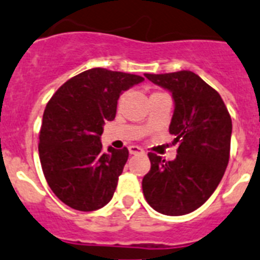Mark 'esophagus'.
Segmentation results:
<instances>
[{"label":"esophagus","mask_w":260,"mask_h":260,"mask_svg":"<svg viewBox=\"0 0 260 260\" xmlns=\"http://www.w3.org/2000/svg\"><path fill=\"white\" fill-rule=\"evenodd\" d=\"M129 153L131 154H140V153H144V150L140 146H136V145H131L129 148Z\"/></svg>","instance_id":"34e87169"}]
</instances>
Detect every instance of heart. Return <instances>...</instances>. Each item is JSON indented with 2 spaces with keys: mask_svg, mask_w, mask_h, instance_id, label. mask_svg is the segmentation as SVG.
Wrapping results in <instances>:
<instances>
[{
  "mask_svg": "<svg viewBox=\"0 0 260 260\" xmlns=\"http://www.w3.org/2000/svg\"><path fill=\"white\" fill-rule=\"evenodd\" d=\"M154 94H155V92H154Z\"/></svg>",
  "mask_w": 260,
  "mask_h": 260,
  "instance_id": "heart-1",
  "label": "heart"
}]
</instances>
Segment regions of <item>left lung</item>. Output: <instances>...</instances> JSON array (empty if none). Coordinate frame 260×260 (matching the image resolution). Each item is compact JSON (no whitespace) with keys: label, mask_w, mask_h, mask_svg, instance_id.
I'll return each mask as SVG.
<instances>
[{"label":"left lung","mask_w":260,"mask_h":260,"mask_svg":"<svg viewBox=\"0 0 260 260\" xmlns=\"http://www.w3.org/2000/svg\"><path fill=\"white\" fill-rule=\"evenodd\" d=\"M175 102L169 132L179 143L174 161L149 153L143 192L154 211L182 216L202 207L217 188L230 157L232 117L213 87L189 71L145 74Z\"/></svg>","instance_id":"left-lung-1"}]
</instances>
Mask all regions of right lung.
<instances>
[{"mask_svg": "<svg viewBox=\"0 0 260 260\" xmlns=\"http://www.w3.org/2000/svg\"><path fill=\"white\" fill-rule=\"evenodd\" d=\"M136 74L92 68L72 77L52 95L43 114L39 157L47 183L77 211L102 208L112 199L128 149L102 150L105 121L115 119L117 99Z\"/></svg>", "mask_w": 260, "mask_h": 260, "instance_id": "add662e5", "label": "right lung"}]
</instances>
